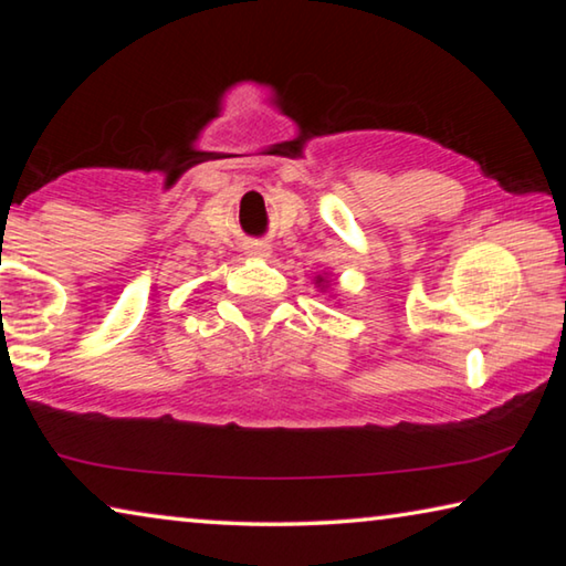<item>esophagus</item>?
I'll return each mask as SVG.
<instances>
[{
  "label": "esophagus",
  "mask_w": 566,
  "mask_h": 566,
  "mask_svg": "<svg viewBox=\"0 0 566 566\" xmlns=\"http://www.w3.org/2000/svg\"><path fill=\"white\" fill-rule=\"evenodd\" d=\"M244 249L247 256H254V260H266V256H270V247L264 242H249Z\"/></svg>",
  "instance_id": "obj_1"
}]
</instances>
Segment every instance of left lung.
Returning a JSON list of instances; mask_svg holds the SVG:
<instances>
[{
  "label": "left lung",
  "mask_w": 566,
  "mask_h": 566,
  "mask_svg": "<svg viewBox=\"0 0 566 566\" xmlns=\"http://www.w3.org/2000/svg\"><path fill=\"white\" fill-rule=\"evenodd\" d=\"M319 282H322V276H319Z\"/></svg>",
  "instance_id": "obj_1"
}]
</instances>
